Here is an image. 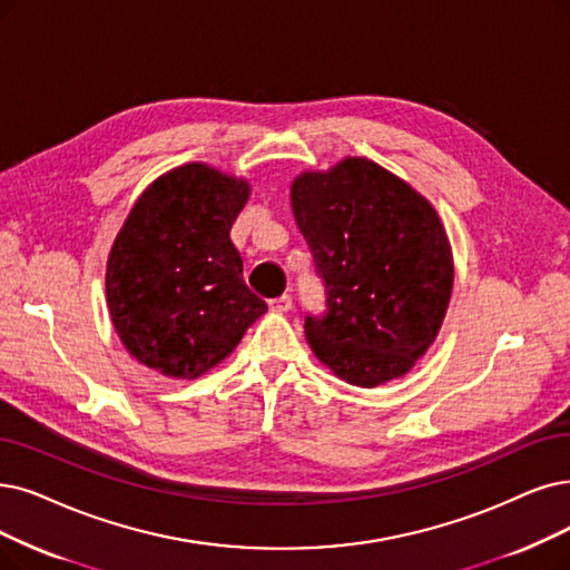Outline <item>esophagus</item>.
Wrapping results in <instances>:
<instances>
[{"instance_id": "obj_1", "label": "esophagus", "mask_w": 570, "mask_h": 570, "mask_svg": "<svg viewBox=\"0 0 570 570\" xmlns=\"http://www.w3.org/2000/svg\"><path fill=\"white\" fill-rule=\"evenodd\" d=\"M268 306H271L273 311H281V313H285V311H289V308H292V297H289V294H281V297L271 299V302H268Z\"/></svg>"}]
</instances>
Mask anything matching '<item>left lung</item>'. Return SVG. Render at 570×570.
I'll return each mask as SVG.
<instances>
[{
	"instance_id": "8db88e82",
	"label": "left lung",
	"mask_w": 570,
	"mask_h": 570,
	"mask_svg": "<svg viewBox=\"0 0 570 570\" xmlns=\"http://www.w3.org/2000/svg\"><path fill=\"white\" fill-rule=\"evenodd\" d=\"M292 210L325 285V311L304 321L317 360L362 389L406 374L435 341L453 287L438 213L367 158L294 179Z\"/></svg>"
}]
</instances>
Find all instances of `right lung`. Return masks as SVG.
I'll use <instances>...</instances> for the list:
<instances>
[{
  "instance_id": "right-lung-1",
  "label": "right lung",
  "mask_w": 570,
  "mask_h": 570,
  "mask_svg": "<svg viewBox=\"0 0 570 570\" xmlns=\"http://www.w3.org/2000/svg\"><path fill=\"white\" fill-rule=\"evenodd\" d=\"M247 191L243 179L189 164L156 179L130 210L107 262V304L147 367L196 379L266 311L229 236Z\"/></svg>"
}]
</instances>
